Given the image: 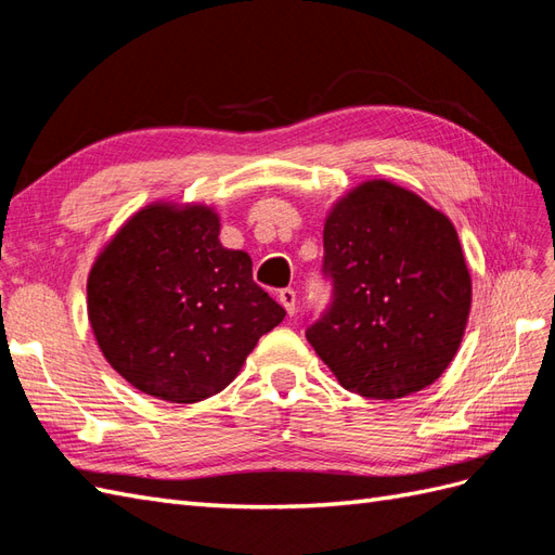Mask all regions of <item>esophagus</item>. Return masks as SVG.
<instances>
[{"label":"esophagus","instance_id":"esophagus-1","mask_svg":"<svg viewBox=\"0 0 555 555\" xmlns=\"http://www.w3.org/2000/svg\"><path fill=\"white\" fill-rule=\"evenodd\" d=\"M278 298H280V304L284 306V310H287V314L294 317L296 314V292L294 289H280Z\"/></svg>","mask_w":555,"mask_h":555}]
</instances>
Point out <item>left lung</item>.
I'll list each match as a JSON object with an SVG mask.
<instances>
[{
  "label": "left lung",
  "mask_w": 555,
  "mask_h": 555,
  "mask_svg": "<svg viewBox=\"0 0 555 555\" xmlns=\"http://www.w3.org/2000/svg\"><path fill=\"white\" fill-rule=\"evenodd\" d=\"M331 306L306 338L347 391L426 389L461 347L473 280L449 217L389 180L343 196L324 224Z\"/></svg>",
  "instance_id": "8db88e82"
}]
</instances>
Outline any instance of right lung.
I'll use <instances>...</instances> for the list:
<instances>
[{"instance_id": "1", "label": "right lung", "mask_w": 555, "mask_h": 555, "mask_svg": "<svg viewBox=\"0 0 555 555\" xmlns=\"http://www.w3.org/2000/svg\"><path fill=\"white\" fill-rule=\"evenodd\" d=\"M284 308L251 280V259L220 243L208 206L153 204L96 257L88 317L106 361L169 402L220 393Z\"/></svg>"}]
</instances>
